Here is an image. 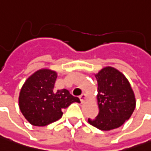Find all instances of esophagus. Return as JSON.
Returning a JSON list of instances; mask_svg holds the SVG:
<instances>
[{
    "label": "esophagus",
    "instance_id": "34e87169",
    "mask_svg": "<svg viewBox=\"0 0 151 151\" xmlns=\"http://www.w3.org/2000/svg\"><path fill=\"white\" fill-rule=\"evenodd\" d=\"M79 98H80V100L81 101V103H83L85 101V100H86V95H85V94H81V96H79Z\"/></svg>",
    "mask_w": 151,
    "mask_h": 151
}]
</instances>
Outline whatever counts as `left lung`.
<instances>
[{
  "label": "left lung",
  "mask_w": 151,
  "mask_h": 151,
  "mask_svg": "<svg viewBox=\"0 0 151 151\" xmlns=\"http://www.w3.org/2000/svg\"><path fill=\"white\" fill-rule=\"evenodd\" d=\"M98 114L88 119L89 124L101 130L120 127L135 108V97L129 81L118 70L106 67L96 76Z\"/></svg>",
  "instance_id": "8db88e82"
}]
</instances>
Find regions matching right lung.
Masks as SVG:
<instances>
[{"instance_id": "add662e5", "label": "right lung", "mask_w": 151, "mask_h": 151, "mask_svg": "<svg viewBox=\"0 0 151 151\" xmlns=\"http://www.w3.org/2000/svg\"><path fill=\"white\" fill-rule=\"evenodd\" d=\"M57 73L43 69L32 75L22 86L19 107L25 119L33 126H45L59 120L62 110L80 102L66 89L54 90Z\"/></svg>"}]
</instances>
